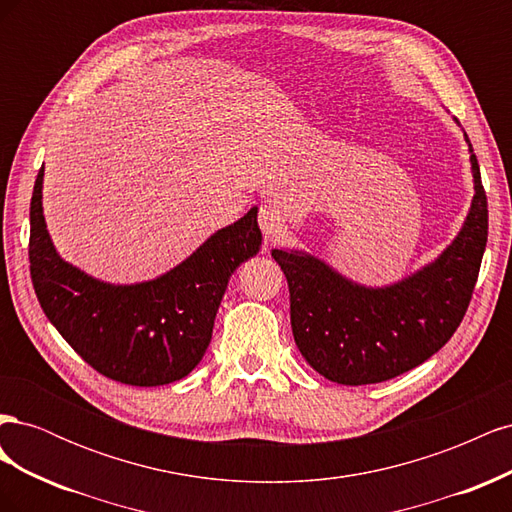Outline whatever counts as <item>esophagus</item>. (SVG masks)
<instances>
[{"instance_id":"1","label":"esophagus","mask_w":512,"mask_h":512,"mask_svg":"<svg viewBox=\"0 0 512 512\" xmlns=\"http://www.w3.org/2000/svg\"><path fill=\"white\" fill-rule=\"evenodd\" d=\"M258 224H260L262 235H265L267 239H275L277 235H280V232H282V226H284V218H282V211H280V207H275V205H265V207H260V213H258Z\"/></svg>"}]
</instances>
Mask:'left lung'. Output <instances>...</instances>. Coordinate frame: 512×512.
I'll return each mask as SVG.
<instances>
[{"label":"left lung","instance_id":"obj_1","mask_svg":"<svg viewBox=\"0 0 512 512\" xmlns=\"http://www.w3.org/2000/svg\"><path fill=\"white\" fill-rule=\"evenodd\" d=\"M463 136L472 205L457 237L421 269L393 284L365 286L305 250L271 252L288 280L294 342L320 376L346 386L391 380L436 354L466 316L489 215L478 160L468 134Z\"/></svg>","mask_w":512,"mask_h":512}]
</instances>
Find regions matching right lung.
Masks as SVG:
<instances>
[{
  "label": "right lung",
  "instance_id": "add662e5",
  "mask_svg": "<svg viewBox=\"0 0 512 512\" xmlns=\"http://www.w3.org/2000/svg\"><path fill=\"white\" fill-rule=\"evenodd\" d=\"M42 183L44 166L29 207V269L46 318L106 378L162 386L188 376L207 352L230 275L260 252L258 207L153 280L111 284L59 256L44 222Z\"/></svg>",
  "mask_w": 512,
  "mask_h": 512
}]
</instances>
